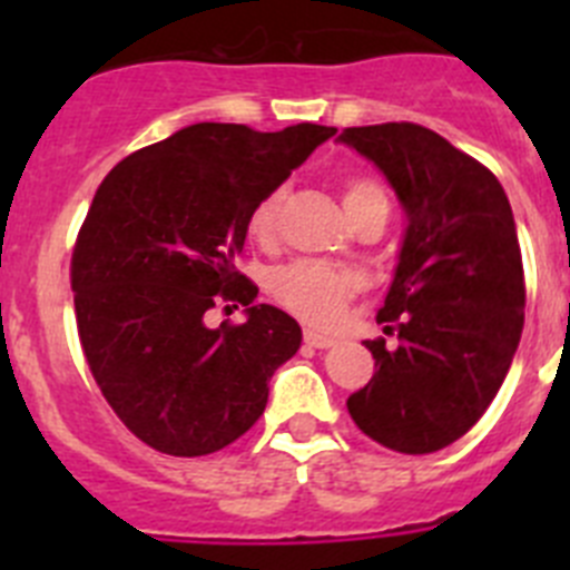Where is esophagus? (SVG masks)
Returning a JSON list of instances; mask_svg holds the SVG:
<instances>
[{
    "label": "esophagus",
    "mask_w": 570,
    "mask_h": 570,
    "mask_svg": "<svg viewBox=\"0 0 570 570\" xmlns=\"http://www.w3.org/2000/svg\"><path fill=\"white\" fill-rule=\"evenodd\" d=\"M305 345H311V347H331V345H336V340H331V336H325V334H320V331L308 328V331H305Z\"/></svg>",
    "instance_id": "1"
}]
</instances>
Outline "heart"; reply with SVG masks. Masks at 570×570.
<instances>
[{"label": "heart", "instance_id": "b5f03b06", "mask_svg": "<svg viewBox=\"0 0 570 570\" xmlns=\"http://www.w3.org/2000/svg\"><path fill=\"white\" fill-rule=\"evenodd\" d=\"M282 203H285V188H276L250 210L248 230L256 242L274 239ZM342 203H345L347 216L356 219L367 208L387 203V196L374 179L354 176V179H347L345 190H342ZM354 276L314 259L288 262V265H282L271 274V294L285 308L294 311L302 320L314 322V325H334L340 320L342 308H345L347 296L354 294Z\"/></svg>", "mask_w": 570, "mask_h": 570}]
</instances>
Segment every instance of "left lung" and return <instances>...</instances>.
Listing matches in <instances>:
<instances>
[{"label":"left lung","instance_id":"1","mask_svg":"<svg viewBox=\"0 0 570 570\" xmlns=\"http://www.w3.org/2000/svg\"><path fill=\"white\" fill-rule=\"evenodd\" d=\"M336 142L374 163L405 214L376 322L400 345L367 340L376 374L347 396L362 434L400 454H434L485 414L525 320V279L500 179L434 130L411 122L345 128Z\"/></svg>","mask_w":570,"mask_h":570}]
</instances>
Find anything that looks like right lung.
Returning a JSON list of instances; mask_svg holds the SVG:
<instances>
[{
	"mask_svg": "<svg viewBox=\"0 0 570 570\" xmlns=\"http://www.w3.org/2000/svg\"><path fill=\"white\" fill-rule=\"evenodd\" d=\"M334 134L311 122L274 134L196 122L102 179L70 288L90 374L145 445L205 456L262 416L302 328L274 305H254L259 291L234 259L250 210ZM219 298L246 305L242 326L204 325Z\"/></svg>",
	"mask_w": 570,
	"mask_h": 570,
	"instance_id": "obj_1",
	"label": "right lung"
}]
</instances>
